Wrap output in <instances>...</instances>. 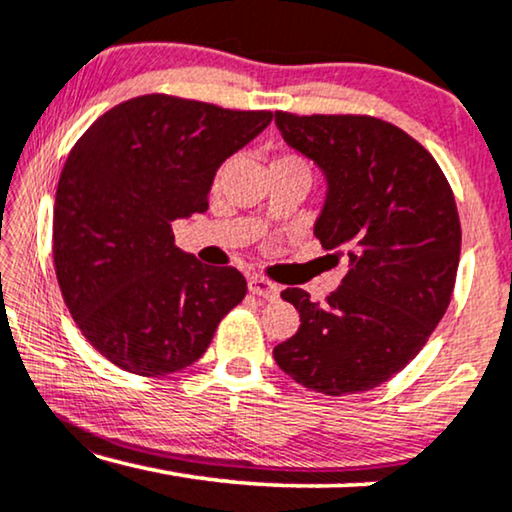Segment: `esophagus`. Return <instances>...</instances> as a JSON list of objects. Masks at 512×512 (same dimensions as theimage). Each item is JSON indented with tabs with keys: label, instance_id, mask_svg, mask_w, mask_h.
Instances as JSON below:
<instances>
[{
	"label": "esophagus",
	"instance_id": "1",
	"mask_svg": "<svg viewBox=\"0 0 512 512\" xmlns=\"http://www.w3.org/2000/svg\"><path fill=\"white\" fill-rule=\"evenodd\" d=\"M249 293L265 300H275L279 296V286L265 277H249Z\"/></svg>",
	"mask_w": 512,
	"mask_h": 512
}]
</instances>
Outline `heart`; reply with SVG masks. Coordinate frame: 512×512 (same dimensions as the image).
Listing matches in <instances>:
<instances>
[{"label": "heart", "instance_id": "b5f03b06", "mask_svg": "<svg viewBox=\"0 0 512 512\" xmlns=\"http://www.w3.org/2000/svg\"><path fill=\"white\" fill-rule=\"evenodd\" d=\"M272 163H305L303 158L296 156V153H284V156H279L272 160Z\"/></svg>", "mask_w": 512, "mask_h": 512}]
</instances>
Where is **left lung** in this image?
Instances as JSON below:
<instances>
[{
  "label": "left lung",
  "instance_id": "8db88e82",
  "mask_svg": "<svg viewBox=\"0 0 512 512\" xmlns=\"http://www.w3.org/2000/svg\"><path fill=\"white\" fill-rule=\"evenodd\" d=\"M275 121L326 172L314 235L347 254L349 272L324 305L296 286L282 291L300 326L272 354L307 389L361 394L408 366L443 319L461 254L457 202L436 158L394 123L289 111Z\"/></svg>",
  "mask_w": 512,
  "mask_h": 512
}]
</instances>
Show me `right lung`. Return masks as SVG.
<instances>
[{
    "instance_id": "obj_1",
    "label": "right lung",
    "mask_w": 512,
    "mask_h": 512,
    "mask_svg": "<svg viewBox=\"0 0 512 512\" xmlns=\"http://www.w3.org/2000/svg\"><path fill=\"white\" fill-rule=\"evenodd\" d=\"M272 121L165 93L132 97L79 137L53 209V263L83 338L128 373L191 366L247 296L242 272L174 247L172 221L202 214L219 165Z\"/></svg>"
}]
</instances>
